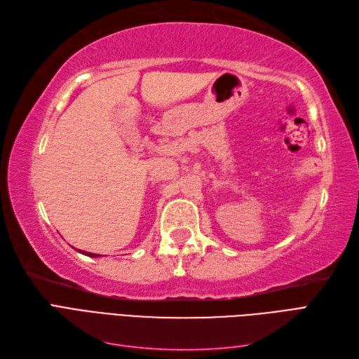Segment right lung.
Wrapping results in <instances>:
<instances>
[{"instance_id": "obj_1", "label": "right lung", "mask_w": 359, "mask_h": 359, "mask_svg": "<svg viewBox=\"0 0 359 359\" xmlns=\"http://www.w3.org/2000/svg\"><path fill=\"white\" fill-rule=\"evenodd\" d=\"M79 253H82V255H85V256H90V257H99V256H102V255H95V253H88V252H82V250H79Z\"/></svg>"}]
</instances>
